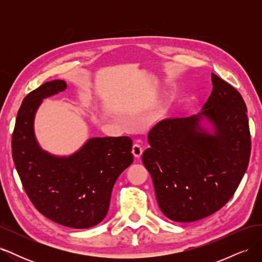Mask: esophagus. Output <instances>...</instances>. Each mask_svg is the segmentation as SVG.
<instances>
[{
    "label": "esophagus",
    "instance_id": "obj_1",
    "mask_svg": "<svg viewBox=\"0 0 262 262\" xmlns=\"http://www.w3.org/2000/svg\"><path fill=\"white\" fill-rule=\"evenodd\" d=\"M132 153L134 155V157L136 158H140L142 156V153H143V148H142V146L138 143L133 144L132 146Z\"/></svg>",
    "mask_w": 262,
    "mask_h": 262
}]
</instances>
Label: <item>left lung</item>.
Listing matches in <instances>:
<instances>
[{
  "mask_svg": "<svg viewBox=\"0 0 262 262\" xmlns=\"http://www.w3.org/2000/svg\"><path fill=\"white\" fill-rule=\"evenodd\" d=\"M201 112L166 119L148 133L142 155L166 217L188 223L215 213L241 184L250 156L247 108L233 86L211 75Z\"/></svg>",
  "mask_w": 262,
  "mask_h": 262,
  "instance_id": "1",
  "label": "left lung"
}]
</instances>
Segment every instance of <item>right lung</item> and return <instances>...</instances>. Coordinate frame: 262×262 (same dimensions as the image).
Segmentation results:
<instances>
[{"instance_id":"obj_1","label":"right lung","mask_w":262,"mask_h":262,"mask_svg":"<svg viewBox=\"0 0 262 262\" xmlns=\"http://www.w3.org/2000/svg\"><path fill=\"white\" fill-rule=\"evenodd\" d=\"M47 82L24 98L12 137L14 164L24 189L42 215L63 226L90 228L107 215L119 175L133 162L129 137L91 138L68 156L45 150L36 139L35 117L42 100L67 90Z\"/></svg>"}]
</instances>
